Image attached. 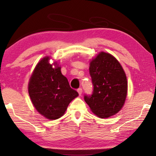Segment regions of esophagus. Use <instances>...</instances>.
Instances as JSON below:
<instances>
[{
    "instance_id": "esophagus-1",
    "label": "esophagus",
    "mask_w": 156,
    "mask_h": 156,
    "mask_svg": "<svg viewBox=\"0 0 156 156\" xmlns=\"http://www.w3.org/2000/svg\"><path fill=\"white\" fill-rule=\"evenodd\" d=\"M77 92L79 93V95H80V96L82 95V88L78 89H77Z\"/></svg>"
}]
</instances>
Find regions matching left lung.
Instances as JSON below:
<instances>
[{"mask_svg": "<svg viewBox=\"0 0 156 156\" xmlns=\"http://www.w3.org/2000/svg\"><path fill=\"white\" fill-rule=\"evenodd\" d=\"M93 94L84 96L91 112L101 119L109 118L123 106L128 82L122 66L109 53L101 52L89 63Z\"/></svg>", "mask_w": 156, "mask_h": 156, "instance_id": "obj_1", "label": "left lung"}]
</instances>
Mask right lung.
Masks as SVG:
<instances>
[{
  "mask_svg": "<svg viewBox=\"0 0 156 156\" xmlns=\"http://www.w3.org/2000/svg\"><path fill=\"white\" fill-rule=\"evenodd\" d=\"M50 59L46 56L36 65L29 81L28 93L36 110L48 119L55 120L65 114L79 94L70 87L57 62L50 64Z\"/></svg>",
  "mask_w": 156,
  "mask_h": 156,
  "instance_id": "obj_1",
  "label": "right lung"
}]
</instances>
